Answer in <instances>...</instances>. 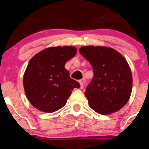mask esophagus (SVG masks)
<instances>
[{"instance_id": "esophagus-1", "label": "esophagus", "mask_w": 149, "mask_h": 149, "mask_svg": "<svg viewBox=\"0 0 149 149\" xmlns=\"http://www.w3.org/2000/svg\"><path fill=\"white\" fill-rule=\"evenodd\" d=\"M79 84H80V88H84V81H79Z\"/></svg>"}]
</instances>
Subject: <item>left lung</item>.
I'll return each mask as SVG.
<instances>
[{"label": "left lung", "mask_w": 149, "mask_h": 149, "mask_svg": "<svg viewBox=\"0 0 149 149\" xmlns=\"http://www.w3.org/2000/svg\"><path fill=\"white\" fill-rule=\"evenodd\" d=\"M79 52L94 71L85 91L89 106L102 115L118 112L128 102L132 91L133 78L127 61L107 47L84 46Z\"/></svg>", "instance_id": "8db88e82"}]
</instances>
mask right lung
Returning <instances> with one entry per match:
<instances>
[{"label": "right lung", "mask_w": 149, "mask_h": 149, "mask_svg": "<svg viewBox=\"0 0 149 149\" xmlns=\"http://www.w3.org/2000/svg\"><path fill=\"white\" fill-rule=\"evenodd\" d=\"M73 46L48 47L36 54L24 75V88L29 101L42 112H55L65 106L74 88L80 84L70 77L65 63L76 55Z\"/></svg>", "instance_id": "obj_1"}]
</instances>
